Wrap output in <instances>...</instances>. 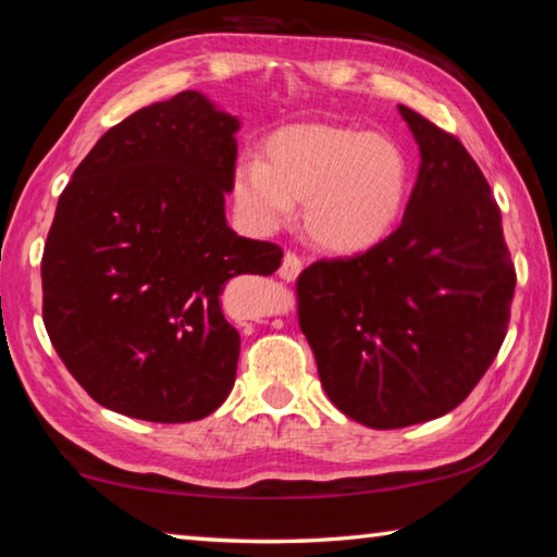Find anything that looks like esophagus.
Wrapping results in <instances>:
<instances>
[{
    "instance_id": "34e87169",
    "label": "esophagus",
    "mask_w": 557,
    "mask_h": 557,
    "mask_svg": "<svg viewBox=\"0 0 557 557\" xmlns=\"http://www.w3.org/2000/svg\"><path fill=\"white\" fill-rule=\"evenodd\" d=\"M301 268H305V262H301V258H297L295 252H285V258H282V265H280L277 272H280L282 280L292 282V280L299 277Z\"/></svg>"
}]
</instances>
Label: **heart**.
Here are the masks:
<instances>
[{"label":"heart","instance_id":"b5f03b06","mask_svg":"<svg viewBox=\"0 0 557 557\" xmlns=\"http://www.w3.org/2000/svg\"><path fill=\"white\" fill-rule=\"evenodd\" d=\"M412 169L385 135L336 125L272 132L265 162L248 159L233 174V199L258 231H277L305 201V231L319 248L356 256L383 243L408 206Z\"/></svg>","mask_w":557,"mask_h":557}]
</instances>
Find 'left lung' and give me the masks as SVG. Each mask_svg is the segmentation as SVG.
I'll use <instances>...</instances> for the list:
<instances>
[{
	"label": "left lung",
	"mask_w": 557,
	"mask_h": 557,
	"mask_svg": "<svg viewBox=\"0 0 557 557\" xmlns=\"http://www.w3.org/2000/svg\"><path fill=\"white\" fill-rule=\"evenodd\" d=\"M398 110L420 147L398 231L297 280L299 326L329 400L373 430L455 410L504 344L516 287L482 169L455 135Z\"/></svg>",
	"instance_id": "8db88e82"
}]
</instances>
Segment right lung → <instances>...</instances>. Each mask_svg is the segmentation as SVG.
<instances>
[{"instance_id": "obj_1", "label": "right lung", "mask_w": 557, "mask_h": 557, "mask_svg": "<svg viewBox=\"0 0 557 557\" xmlns=\"http://www.w3.org/2000/svg\"><path fill=\"white\" fill-rule=\"evenodd\" d=\"M238 129L184 90L110 127L63 188L41 260L44 324L102 408L191 422L228 398L240 334L223 287L282 260L225 221Z\"/></svg>"}]
</instances>
